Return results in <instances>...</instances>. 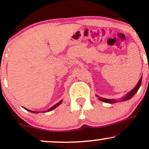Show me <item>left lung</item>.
<instances>
[{
	"mask_svg": "<svg viewBox=\"0 0 149 149\" xmlns=\"http://www.w3.org/2000/svg\"><path fill=\"white\" fill-rule=\"evenodd\" d=\"M142 77H141V78L138 81V84L136 85V86L134 87V88L132 89V90L130 91L127 93V95H125V96H124L123 97V99H122L121 101H126V100H128L131 99L132 97L134 96V95L136 94V92H137L138 89H139L140 85H141V83H142ZM96 96L98 97V95H96ZM98 99L100 100V101H102V102H107V103H110V104H113V103H115L116 102L114 100H111V99H107V98H104V97H99Z\"/></svg>",
	"mask_w": 149,
	"mask_h": 149,
	"instance_id": "1",
	"label": "left lung"
}]
</instances>
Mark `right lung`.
Returning a JSON list of instances; mask_svg holds the SVG:
<instances>
[{"instance_id":"add662e5","label":"right lung","mask_w":149,"mask_h":149,"mask_svg":"<svg viewBox=\"0 0 149 149\" xmlns=\"http://www.w3.org/2000/svg\"><path fill=\"white\" fill-rule=\"evenodd\" d=\"M62 102V100H60V102H59L58 103H57V104H55L54 106H53V107L51 108V109H49V110H47V111L46 112H49V111H52V110H54V109H56V108L57 107H58L59 105ZM24 109H25V108H24ZM26 111H29V112H31V113H38V112H36V111H30V110H28V109H25Z\"/></svg>"}]
</instances>
